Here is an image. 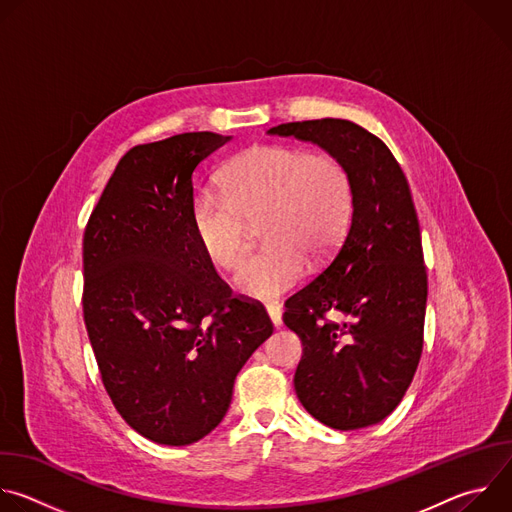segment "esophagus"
<instances>
[{"label":"esophagus","mask_w":512,"mask_h":512,"mask_svg":"<svg viewBox=\"0 0 512 512\" xmlns=\"http://www.w3.org/2000/svg\"><path fill=\"white\" fill-rule=\"evenodd\" d=\"M267 316L275 328L281 324V306L279 304H267Z\"/></svg>","instance_id":"1"}]
</instances>
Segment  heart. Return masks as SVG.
<instances>
[{
  "label": "heart",
  "instance_id": "1",
  "mask_svg": "<svg viewBox=\"0 0 512 512\" xmlns=\"http://www.w3.org/2000/svg\"><path fill=\"white\" fill-rule=\"evenodd\" d=\"M352 218V182L340 160L289 145H253L223 172V194L202 192L190 208L206 259L233 271L247 253V223L265 247L237 273L251 300H273L302 281L308 261H328Z\"/></svg>",
  "mask_w": 512,
  "mask_h": 512
}]
</instances>
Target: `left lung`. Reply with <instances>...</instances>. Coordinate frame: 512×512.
<instances>
[{
  "instance_id": "1",
  "label": "left lung",
  "mask_w": 512,
  "mask_h": 512,
  "mask_svg": "<svg viewBox=\"0 0 512 512\" xmlns=\"http://www.w3.org/2000/svg\"><path fill=\"white\" fill-rule=\"evenodd\" d=\"M267 133L320 145L352 182L350 227L334 259L285 302L283 322L304 344L296 395L328 427L375 425L401 403L423 348L427 275L407 178L377 135L346 119Z\"/></svg>"
}]
</instances>
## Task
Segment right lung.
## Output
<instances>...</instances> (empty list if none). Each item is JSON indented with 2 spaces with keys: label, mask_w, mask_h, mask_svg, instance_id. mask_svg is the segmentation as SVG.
Segmentation results:
<instances>
[{
  "label": "right lung",
  "mask_w": 512,
  "mask_h": 512,
  "mask_svg": "<svg viewBox=\"0 0 512 512\" xmlns=\"http://www.w3.org/2000/svg\"><path fill=\"white\" fill-rule=\"evenodd\" d=\"M231 139L194 131L135 145L85 229L83 312L103 385L164 446L223 421L239 371L273 332L261 306L218 279L190 223L194 170Z\"/></svg>",
  "instance_id": "add662e5"
}]
</instances>
